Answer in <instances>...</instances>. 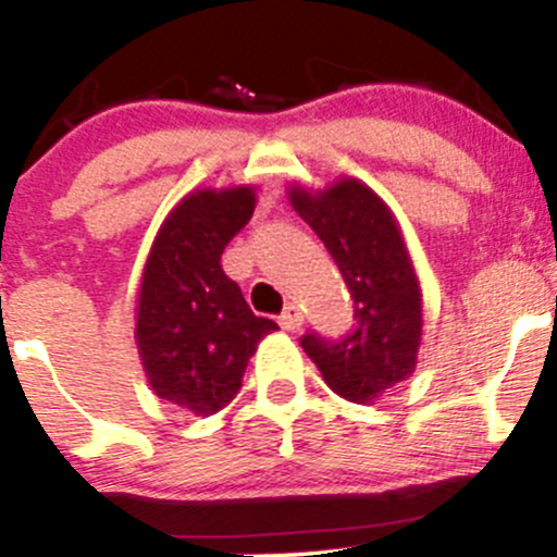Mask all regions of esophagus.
<instances>
[{"label":"esophagus","instance_id":"1","mask_svg":"<svg viewBox=\"0 0 557 557\" xmlns=\"http://www.w3.org/2000/svg\"><path fill=\"white\" fill-rule=\"evenodd\" d=\"M301 323H305V312L299 310L296 305H288L280 314V325H283L285 331H299Z\"/></svg>","mask_w":557,"mask_h":557}]
</instances>
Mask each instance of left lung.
Masks as SVG:
<instances>
[{
	"label": "left lung",
	"mask_w": 557,
	"mask_h": 557,
	"mask_svg": "<svg viewBox=\"0 0 557 557\" xmlns=\"http://www.w3.org/2000/svg\"><path fill=\"white\" fill-rule=\"evenodd\" d=\"M294 210L334 256L356 305V329L342 339L307 334V356L342 398L372 404L418 367L423 290L407 239L383 196L356 177L325 188L288 185Z\"/></svg>",
	"instance_id": "obj_1"
}]
</instances>
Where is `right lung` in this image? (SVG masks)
Wrapping results in <instances>:
<instances>
[{"mask_svg":"<svg viewBox=\"0 0 557 557\" xmlns=\"http://www.w3.org/2000/svg\"><path fill=\"white\" fill-rule=\"evenodd\" d=\"M252 210V185L190 190L156 232L139 277L134 339L145 377L156 396L201 418L237 396L258 342L277 331L221 269Z\"/></svg>","mask_w":557,"mask_h":557,"instance_id":"right-lung-1","label":"right lung"}]
</instances>
